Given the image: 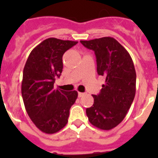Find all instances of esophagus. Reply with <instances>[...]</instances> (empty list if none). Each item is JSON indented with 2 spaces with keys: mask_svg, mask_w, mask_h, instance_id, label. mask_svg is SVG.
<instances>
[{
  "mask_svg": "<svg viewBox=\"0 0 158 158\" xmlns=\"http://www.w3.org/2000/svg\"><path fill=\"white\" fill-rule=\"evenodd\" d=\"M85 95V94L84 93H80V92H79V94H78V96H79V98H81V97L84 96Z\"/></svg>",
  "mask_w": 158,
  "mask_h": 158,
  "instance_id": "esophagus-1",
  "label": "esophagus"
}]
</instances>
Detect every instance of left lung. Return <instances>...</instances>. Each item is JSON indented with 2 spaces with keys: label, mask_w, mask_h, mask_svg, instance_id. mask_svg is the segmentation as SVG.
<instances>
[{
  "label": "left lung",
  "mask_w": 158,
  "mask_h": 158,
  "mask_svg": "<svg viewBox=\"0 0 158 158\" xmlns=\"http://www.w3.org/2000/svg\"><path fill=\"white\" fill-rule=\"evenodd\" d=\"M80 43L94 51L97 71L106 78L94 105L87 108L89 122L100 130H111L120 124L132 104L136 92V72L126 49L115 38L104 37Z\"/></svg>",
  "instance_id": "obj_1"
}]
</instances>
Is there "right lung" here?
Returning a JSON list of instances; mask_svg holds the SVG:
<instances>
[{"instance_id":"right-lung-1","label":"right lung","mask_w":158,"mask_h":158,"mask_svg":"<svg viewBox=\"0 0 158 158\" xmlns=\"http://www.w3.org/2000/svg\"><path fill=\"white\" fill-rule=\"evenodd\" d=\"M78 42L50 38L30 52L25 63L21 93L26 111L33 124L46 134H55L66 125L77 91L54 89L63 69L62 56Z\"/></svg>"}]
</instances>
